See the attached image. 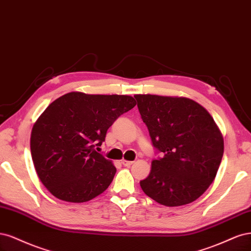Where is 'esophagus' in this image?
I'll return each mask as SVG.
<instances>
[{
  "mask_svg": "<svg viewBox=\"0 0 251 251\" xmlns=\"http://www.w3.org/2000/svg\"><path fill=\"white\" fill-rule=\"evenodd\" d=\"M132 164H133V161H130V160H125V159H123V160H122V165H123V166H125V167H130Z\"/></svg>",
  "mask_w": 251,
  "mask_h": 251,
  "instance_id": "esophagus-1",
  "label": "esophagus"
}]
</instances>
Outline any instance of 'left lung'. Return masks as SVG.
I'll use <instances>...</instances> for the list:
<instances>
[{
  "label": "left lung",
  "mask_w": 251,
  "mask_h": 251,
  "mask_svg": "<svg viewBox=\"0 0 251 251\" xmlns=\"http://www.w3.org/2000/svg\"><path fill=\"white\" fill-rule=\"evenodd\" d=\"M152 146L161 157L141 180L143 192L158 203L180 206L199 198L214 181L224 151L214 119L197 102L178 97L135 95Z\"/></svg>",
  "instance_id": "obj_1"
}]
</instances>
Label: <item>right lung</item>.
Returning a JSON list of instances; mask_svg holds the SVG:
<instances>
[{"instance_id":"1","label":"right lung","mask_w":251,"mask_h":251,"mask_svg":"<svg viewBox=\"0 0 251 251\" xmlns=\"http://www.w3.org/2000/svg\"><path fill=\"white\" fill-rule=\"evenodd\" d=\"M134 106L130 96L73 92L46 108L32 128L30 148L39 179L52 195L85 202L109 187L117 169L95 148Z\"/></svg>"}]
</instances>
